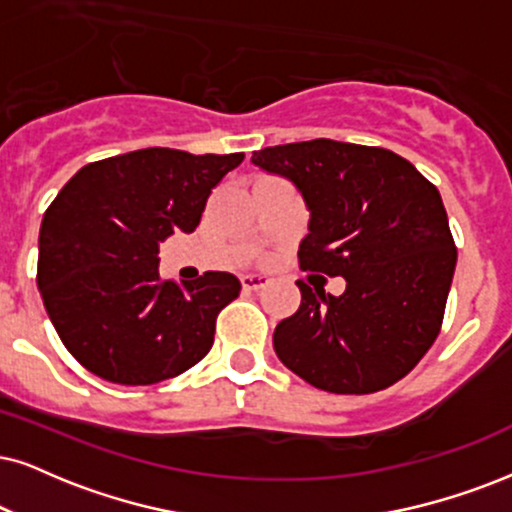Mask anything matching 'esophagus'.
Here are the masks:
<instances>
[{"instance_id": "obj_1", "label": "esophagus", "mask_w": 512, "mask_h": 512, "mask_svg": "<svg viewBox=\"0 0 512 512\" xmlns=\"http://www.w3.org/2000/svg\"><path fill=\"white\" fill-rule=\"evenodd\" d=\"M243 288L245 290H260V288H267L269 286V276L264 274H245L241 278Z\"/></svg>"}]
</instances>
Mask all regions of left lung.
I'll use <instances>...</instances> for the list:
<instances>
[{
	"label": "left lung",
	"instance_id": "8db88e82",
	"mask_svg": "<svg viewBox=\"0 0 512 512\" xmlns=\"http://www.w3.org/2000/svg\"><path fill=\"white\" fill-rule=\"evenodd\" d=\"M252 163L293 181L309 208L300 309L274 331L278 359L319 390L371 394L404 378L439 335L456 245L437 186L401 155L333 139L269 146Z\"/></svg>",
	"mask_w": 512,
	"mask_h": 512
}]
</instances>
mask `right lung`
<instances>
[{
    "label": "right lung",
    "instance_id": "right-lung-1",
    "mask_svg": "<svg viewBox=\"0 0 512 512\" xmlns=\"http://www.w3.org/2000/svg\"><path fill=\"white\" fill-rule=\"evenodd\" d=\"M243 153L141 148L84 165L44 212L37 288L58 338L108 383L153 385L189 371L215 342L241 281L205 271L163 281L160 243L191 234Z\"/></svg>",
    "mask_w": 512,
    "mask_h": 512
}]
</instances>
